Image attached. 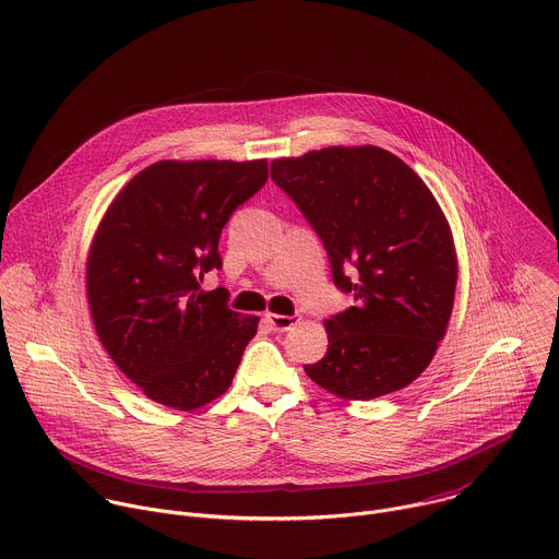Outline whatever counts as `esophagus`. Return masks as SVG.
<instances>
[{
    "mask_svg": "<svg viewBox=\"0 0 559 559\" xmlns=\"http://www.w3.org/2000/svg\"><path fill=\"white\" fill-rule=\"evenodd\" d=\"M265 321L272 325V330L274 332H287V330H292L296 323H298V318L296 316H283V313H265Z\"/></svg>",
    "mask_w": 559,
    "mask_h": 559,
    "instance_id": "34e87169",
    "label": "esophagus"
}]
</instances>
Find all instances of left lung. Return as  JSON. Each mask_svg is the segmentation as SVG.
Instances as JSON below:
<instances>
[{
	"label": "left lung",
	"mask_w": 559,
	"mask_h": 559,
	"mask_svg": "<svg viewBox=\"0 0 559 559\" xmlns=\"http://www.w3.org/2000/svg\"><path fill=\"white\" fill-rule=\"evenodd\" d=\"M330 254L334 283L356 305L328 318L330 347L305 373L343 401L412 384L447 334L457 257L425 181L378 145H332L272 162Z\"/></svg>",
	"instance_id": "1"
}]
</instances>
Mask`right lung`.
<instances>
[{
  "label": "right lung",
  "instance_id": "1",
  "mask_svg": "<svg viewBox=\"0 0 559 559\" xmlns=\"http://www.w3.org/2000/svg\"><path fill=\"white\" fill-rule=\"evenodd\" d=\"M265 181L267 158H168L106 210L86 261L88 305L104 349L150 401L194 412L229 389L259 316L231 311L223 287L201 283L223 265L231 212Z\"/></svg>",
  "mask_w": 559,
  "mask_h": 559
}]
</instances>
